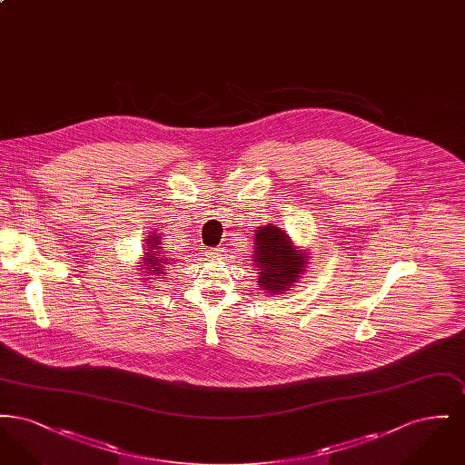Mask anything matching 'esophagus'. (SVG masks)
Returning <instances> with one entry per match:
<instances>
[{
    "label": "esophagus",
    "instance_id": "esophagus-1",
    "mask_svg": "<svg viewBox=\"0 0 465 465\" xmlns=\"http://www.w3.org/2000/svg\"><path fill=\"white\" fill-rule=\"evenodd\" d=\"M223 256V249L222 247H218V249H213V251H209L207 252V260H220Z\"/></svg>",
    "mask_w": 465,
    "mask_h": 465
}]
</instances>
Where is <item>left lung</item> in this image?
<instances>
[{
	"label": "left lung",
	"instance_id": "8db88e82",
	"mask_svg": "<svg viewBox=\"0 0 465 465\" xmlns=\"http://www.w3.org/2000/svg\"><path fill=\"white\" fill-rule=\"evenodd\" d=\"M252 263L258 273V288L266 294H284L305 275L310 252L292 242L288 232L268 223L254 233Z\"/></svg>",
	"mask_w": 465,
	"mask_h": 465
}]
</instances>
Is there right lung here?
<instances>
[{"label": "right lung", "instance_id": "right-lung-1", "mask_svg": "<svg viewBox=\"0 0 465 465\" xmlns=\"http://www.w3.org/2000/svg\"><path fill=\"white\" fill-rule=\"evenodd\" d=\"M160 239L162 237L158 235V232H152L144 239V242H146V249L143 254L144 258L139 260V263H137V266H141L137 270L141 272V275H144V279H162L160 275H163L167 266L171 265V260L163 254Z\"/></svg>", "mask_w": 465, "mask_h": 465}]
</instances>
